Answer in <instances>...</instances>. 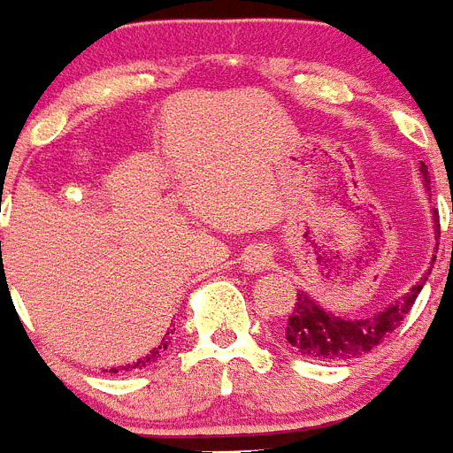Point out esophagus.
<instances>
[{
    "label": "esophagus",
    "instance_id": "esophagus-1",
    "mask_svg": "<svg viewBox=\"0 0 453 453\" xmlns=\"http://www.w3.org/2000/svg\"><path fill=\"white\" fill-rule=\"evenodd\" d=\"M243 262H246V268L248 271H264L266 266H271L273 257H271V250H268L266 246H262V243H257V246H250L246 250V255H243Z\"/></svg>",
    "mask_w": 453,
    "mask_h": 453
}]
</instances>
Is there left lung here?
Wrapping results in <instances>:
<instances>
[{
    "mask_svg": "<svg viewBox=\"0 0 453 453\" xmlns=\"http://www.w3.org/2000/svg\"><path fill=\"white\" fill-rule=\"evenodd\" d=\"M419 171H422V178H425L426 189H429V169H426L425 162L419 165ZM434 223L435 232L440 234L438 211L434 214ZM426 277L429 275L422 277L402 300L388 304V309H384L377 316L361 318V320H343V318L318 307L307 293H297V303L291 309L284 338L297 354L307 358H318V361H348V358L361 357V354L370 352L374 345L381 343L384 338H388L402 325L406 313L415 304V297L425 287Z\"/></svg>",
    "mask_w": 453,
    "mask_h": 453,
    "instance_id": "left-lung-1",
    "label": "left lung"
}]
</instances>
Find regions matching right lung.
<instances>
[{
    "mask_svg": "<svg viewBox=\"0 0 453 453\" xmlns=\"http://www.w3.org/2000/svg\"><path fill=\"white\" fill-rule=\"evenodd\" d=\"M169 343H171L169 338H165V341H162V343L157 345V348H153V349H150V352L146 354V357H142L140 361H137V364L121 365V368H112V370H110V372H119V370H133V368H146V365H149V364H153V361H157V358L162 357V349H166V345H169ZM105 372H108V370H105Z\"/></svg>",
    "mask_w": 453,
    "mask_h": 453,
    "instance_id": "add662e5",
    "label": "right lung"
}]
</instances>
